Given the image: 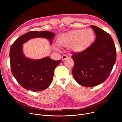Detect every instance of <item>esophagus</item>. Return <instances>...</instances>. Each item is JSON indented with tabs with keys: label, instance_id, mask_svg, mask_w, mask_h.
<instances>
[{
	"label": "esophagus",
	"instance_id": "34e87169",
	"mask_svg": "<svg viewBox=\"0 0 122 122\" xmlns=\"http://www.w3.org/2000/svg\"><path fill=\"white\" fill-rule=\"evenodd\" d=\"M68 56L66 55H63L62 56V60L63 61H64V60H66L67 58H68Z\"/></svg>",
	"mask_w": 122,
	"mask_h": 122
}]
</instances>
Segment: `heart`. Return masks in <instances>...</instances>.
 <instances>
[{
    "mask_svg": "<svg viewBox=\"0 0 122 122\" xmlns=\"http://www.w3.org/2000/svg\"><path fill=\"white\" fill-rule=\"evenodd\" d=\"M94 38L93 32L90 29L74 30L59 36L57 43L62 47L69 46L72 52L80 53L91 46Z\"/></svg>",
    "mask_w": 122,
    "mask_h": 122,
    "instance_id": "heart-1",
    "label": "heart"
}]
</instances>
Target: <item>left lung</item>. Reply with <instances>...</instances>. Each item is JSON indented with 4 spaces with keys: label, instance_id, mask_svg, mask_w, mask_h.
I'll return each mask as SVG.
<instances>
[{
    "label": "left lung",
    "instance_id": "8db88e82",
    "mask_svg": "<svg viewBox=\"0 0 122 122\" xmlns=\"http://www.w3.org/2000/svg\"><path fill=\"white\" fill-rule=\"evenodd\" d=\"M96 36L94 42L84 52L74 53L72 74L81 86L92 87L103 82L116 60V50L111 36L99 28L91 25Z\"/></svg>",
    "mask_w": 122,
    "mask_h": 122
}]
</instances>
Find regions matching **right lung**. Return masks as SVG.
<instances>
[{
    "label": "right lung",
    "instance_id": "right-lung-1",
    "mask_svg": "<svg viewBox=\"0 0 122 122\" xmlns=\"http://www.w3.org/2000/svg\"><path fill=\"white\" fill-rule=\"evenodd\" d=\"M55 34L48 31H32L19 37L12 44L10 59L12 73L17 81L24 88L33 92L46 89L53 78L54 70L61 62L48 56L40 59H32L23 52V44L34 38H44L50 44Z\"/></svg>",
    "mask_w": 122,
    "mask_h": 122
}]
</instances>
